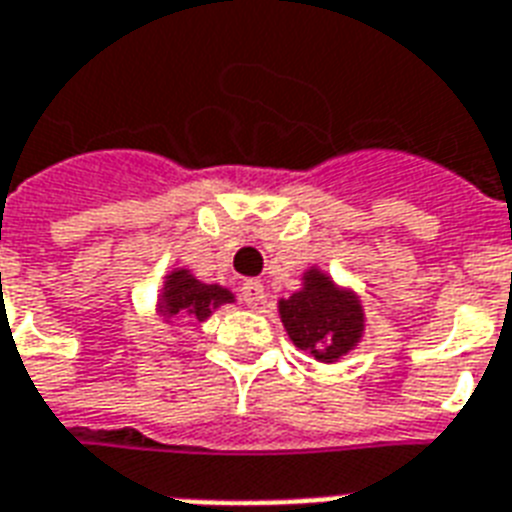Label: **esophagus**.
<instances>
[{
	"instance_id": "esophagus-1",
	"label": "esophagus",
	"mask_w": 512,
	"mask_h": 512,
	"mask_svg": "<svg viewBox=\"0 0 512 512\" xmlns=\"http://www.w3.org/2000/svg\"><path fill=\"white\" fill-rule=\"evenodd\" d=\"M241 300H244V305H249V308H260L265 300V292H263V284L260 281H244L239 289Z\"/></svg>"
}]
</instances>
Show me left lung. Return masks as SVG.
Returning a JSON list of instances; mask_svg holds the SVG:
<instances>
[{"instance_id": "left-lung-1", "label": "left lung", "mask_w": 512, "mask_h": 512, "mask_svg": "<svg viewBox=\"0 0 512 512\" xmlns=\"http://www.w3.org/2000/svg\"><path fill=\"white\" fill-rule=\"evenodd\" d=\"M279 313L297 348L308 350L319 361L345 356L358 342L364 327L356 297L337 292L335 284L319 271L305 276L303 292L281 300Z\"/></svg>"}]
</instances>
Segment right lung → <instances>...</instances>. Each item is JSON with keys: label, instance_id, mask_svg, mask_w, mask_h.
Returning a JSON list of instances; mask_svg holds the SVG:
<instances>
[{"label": "right lung", "instance_id": "obj_1", "mask_svg": "<svg viewBox=\"0 0 512 512\" xmlns=\"http://www.w3.org/2000/svg\"><path fill=\"white\" fill-rule=\"evenodd\" d=\"M233 295L228 289L217 287V284H201L185 271H175L167 279L164 289V313L167 316H193V319H207L212 308L223 303H231Z\"/></svg>", "mask_w": 512, "mask_h": 512}]
</instances>
